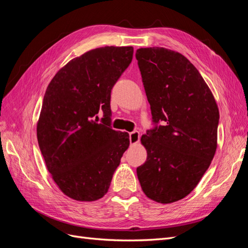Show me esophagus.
Segmentation results:
<instances>
[{
	"instance_id": "1",
	"label": "esophagus",
	"mask_w": 248,
	"mask_h": 248,
	"mask_svg": "<svg viewBox=\"0 0 248 248\" xmlns=\"http://www.w3.org/2000/svg\"><path fill=\"white\" fill-rule=\"evenodd\" d=\"M129 140H130V144L134 145V144H138L139 140H140V132L134 130L132 132L129 133Z\"/></svg>"
}]
</instances>
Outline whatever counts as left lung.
<instances>
[{"mask_svg": "<svg viewBox=\"0 0 248 248\" xmlns=\"http://www.w3.org/2000/svg\"><path fill=\"white\" fill-rule=\"evenodd\" d=\"M136 58L153 124L140 139L147 160L137 174L149 199L170 204L188 196L208 170L219 111L199 70L181 54L148 47Z\"/></svg>", "mask_w": 248, "mask_h": 248, "instance_id": "8db88e82", "label": "left lung"}]
</instances>
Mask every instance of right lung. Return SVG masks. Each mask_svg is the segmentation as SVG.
<instances>
[{"mask_svg": "<svg viewBox=\"0 0 248 248\" xmlns=\"http://www.w3.org/2000/svg\"><path fill=\"white\" fill-rule=\"evenodd\" d=\"M132 56V46L87 51L59 70L44 94L39 148L54 181L73 200L101 199L129 146V134L110 126V93Z\"/></svg>", "mask_w": 248, "mask_h": 248, "instance_id": "add662e5", "label": "right lung"}]
</instances>
